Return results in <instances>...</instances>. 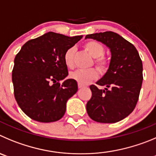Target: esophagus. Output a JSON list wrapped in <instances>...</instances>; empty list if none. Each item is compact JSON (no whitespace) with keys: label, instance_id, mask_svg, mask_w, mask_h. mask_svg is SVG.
I'll use <instances>...</instances> for the list:
<instances>
[{"label":"esophagus","instance_id":"34e87169","mask_svg":"<svg viewBox=\"0 0 156 156\" xmlns=\"http://www.w3.org/2000/svg\"><path fill=\"white\" fill-rule=\"evenodd\" d=\"M78 88H82L83 87H84V85H81V84H80V83H78Z\"/></svg>","mask_w":156,"mask_h":156}]
</instances>
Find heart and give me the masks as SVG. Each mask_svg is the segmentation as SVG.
Wrapping results in <instances>:
<instances>
[{
	"label": "heart",
	"mask_w": 156,
	"mask_h": 156,
	"mask_svg": "<svg viewBox=\"0 0 156 156\" xmlns=\"http://www.w3.org/2000/svg\"><path fill=\"white\" fill-rule=\"evenodd\" d=\"M85 50L91 56L94 58V65L100 72L104 73L107 71L109 66V59L104 55L105 48L101 43L96 41H89L84 45ZM75 48L71 47L67 49L64 54V62L67 67L71 68L74 67V56H75ZM98 73L95 68L88 69H78L71 72L69 77L71 79L78 81L81 85L88 84L98 77Z\"/></svg>",
	"instance_id": "obj_1"
}]
</instances>
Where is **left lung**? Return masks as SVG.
I'll use <instances>...</instances> for the list:
<instances>
[{
  "mask_svg": "<svg viewBox=\"0 0 156 156\" xmlns=\"http://www.w3.org/2000/svg\"><path fill=\"white\" fill-rule=\"evenodd\" d=\"M85 38L102 42L110 48L112 58L105 75L90 86L91 98L86 110L92 120L115 123L127 117L135 109L142 88V62L135 47L112 31L87 34Z\"/></svg>",
  "mask_w": 156,
  "mask_h": 156,
  "instance_id": "obj_1",
  "label": "left lung"
}]
</instances>
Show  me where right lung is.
Masks as SVG:
<instances>
[{"mask_svg": "<svg viewBox=\"0 0 156 156\" xmlns=\"http://www.w3.org/2000/svg\"><path fill=\"white\" fill-rule=\"evenodd\" d=\"M82 36L68 37L48 32L26 42L16 55L12 70L14 98L19 107L33 120L56 122L66 111V102L78 91L64 62L65 51Z\"/></svg>", "mask_w": 156, "mask_h": 156, "instance_id": "add662e5", "label": "right lung"}]
</instances>
